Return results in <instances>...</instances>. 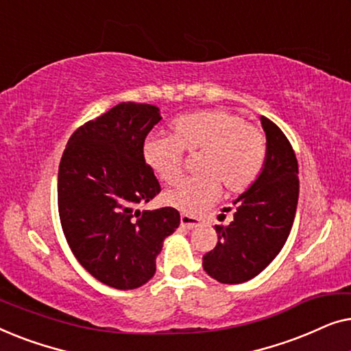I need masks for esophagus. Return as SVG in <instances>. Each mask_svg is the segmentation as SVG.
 <instances>
[{
    "label": "esophagus",
    "mask_w": 351,
    "mask_h": 351,
    "mask_svg": "<svg viewBox=\"0 0 351 351\" xmlns=\"http://www.w3.org/2000/svg\"><path fill=\"white\" fill-rule=\"evenodd\" d=\"M199 225H201L199 220L190 217V215H182L180 217V227H184L186 230H193L196 227H199Z\"/></svg>",
    "instance_id": "esophagus-1"
}]
</instances>
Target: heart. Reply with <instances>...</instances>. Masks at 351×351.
<instances>
[{
    "label": "heart",
    "mask_w": 351,
    "mask_h": 351,
    "mask_svg": "<svg viewBox=\"0 0 351 351\" xmlns=\"http://www.w3.org/2000/svg\"><path fill=\"white\" fill-rule=\"evenodd\" d=\"M184 152L201 153L196 165L199 177L167 190L165 203L195 217L217 203L220 184L230 195H238L257 180L265 165L267 138L239 114L213 108L176 119L172 137L148 136L142 145L145 165L166 184L182 177Z\"/></svg>",
    "instance_id": "1"
}]
</instances>
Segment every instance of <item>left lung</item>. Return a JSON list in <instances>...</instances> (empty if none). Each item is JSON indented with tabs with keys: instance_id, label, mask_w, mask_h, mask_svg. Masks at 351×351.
Listing matches in <instances>:
<instances>
[{
	"instance_id": "left-lung-1",
	"label": "left lung",
	"mask_w": 351,
	"mask_h": 351,
	"mask_svg": "<svg viewBox=\"0 0 351 351\" xmlns=\"http://www.w3.org/2000/svg\"><path fill=\"white\" fill-rule=\"evenodd\" d=\"M261 123L267 136L265 165L257 180L233 201L232 222L215 225L217 246L203 257L204 271L223 285H239L265 270L294 223L299 199L295 153L275 123L265 117ZM228 210L232 208H223Z\"/></svg>"
}]
</instances>
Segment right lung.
<instances>
[{"mask_svg":"<svg viewBox=\"0 0 351 351\" xmlns=\"http://www.w3.org/2000/svg\"><path fill=\"white\" fill-rule=\"evenodd\" d=\"M160 108L123 102L71 134L59 166L57 201L66 243L81 265L114 289H136L156 271L174 208L138 210L161 191L142 145Z\"/></svg>","mask_w":351,"mask_h":351,"instance_id":"right-lung-1","label":"right lung"}]
</instances>
